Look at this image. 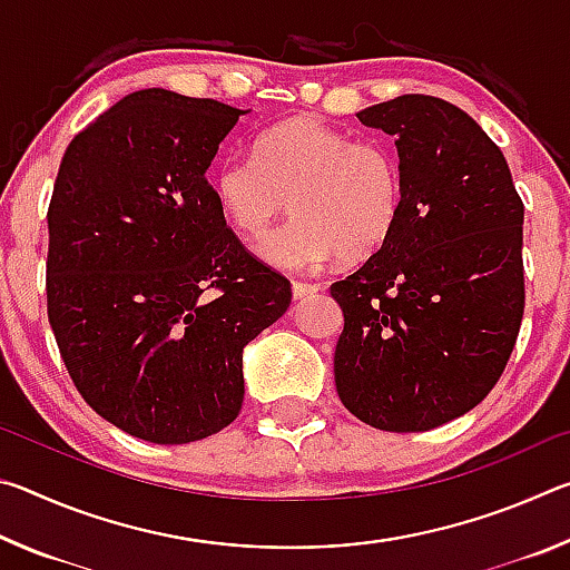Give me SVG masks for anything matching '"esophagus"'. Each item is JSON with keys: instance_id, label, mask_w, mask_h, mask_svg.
<instances>
[{"instance_id": "1", "label": "esophagus", "mask_w": 570, "mask_h": 570, "mask_svg": "<svg viewBox=\"0 0 570 570\" xmlns=\"http://www.w3.org/2000/svg\"><path fill=\"white\" fill-rule=\"evenodd\" d=\"M292 292H294V298H308V296H314L316 292H320V286L308 284V282H294Z\"/></svg>"}]
</instances>
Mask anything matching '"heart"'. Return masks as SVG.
I'll use <instances>...</instances> for the list:
<instances>
[{
	"label": "heart",
	"mask_w": 570,
	"mask_h": 570,
	"mask_svg": "<svg viewBox=\"0 0 570 570\" xmlns=\"http://www.w3.org/2000/svg\"><path fill=\"white\" fill-rule=\"evenodd\" d=\"M210 193L226 224L262 238L292 206L296 214L258 254L286 272L320 268L340 254L360 262L397 228L404 206L400 158L380 140H352L316 118H292L264 130L254 160H224Z\"/></svg>",
	"instance_id": "1"
}]
</instances>
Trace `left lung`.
<instances>
[{"label":"left lung","mask_w":570,"mask_h":570,"mask_svg":"<svg viewBox=\"0 0 570 570\" xmlns=\"http://www.w3.org/2000/svg\"><path fill=\"white\" fill-rule=\"evenodd\" d=\"M394 135L404 206L380 250L332 284L344 332L334 382L354 417L424 432L488 397L525 306L523 200L465 110L402 95L356 112Z\"/></svg>","instance_id":"1"}]
</instances>
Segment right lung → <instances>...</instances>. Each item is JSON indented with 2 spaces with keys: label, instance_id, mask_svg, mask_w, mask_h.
<instances>
[{
  "label": "right lung",
  "instance_id": "obj_1",
  "mask_svg": "<svg viewBox=\"0 0 570 570\" xmlns=\"http://www.w3.org/2000/svg\"><path fill=\"white\" fill-rule=\"evenodd\" d=\"M248 110L150 88L77 132L47 228V316L85 402L156 445L216 435L244 402V346L292 284L240 246L206 173Z\"/></svg>",
  "mask_w": 570,
  "mask_h": 570
}]
</instances>
